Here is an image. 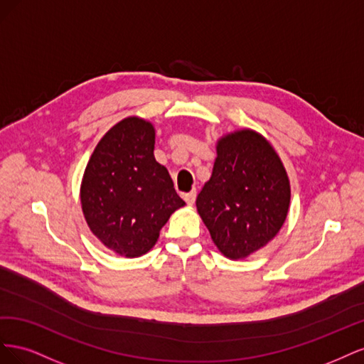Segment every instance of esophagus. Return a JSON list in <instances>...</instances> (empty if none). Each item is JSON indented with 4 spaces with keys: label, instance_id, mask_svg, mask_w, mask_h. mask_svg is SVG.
Here are the masks:
<instances>
[{
    "label": "esophagus",
    "instance_id": "34e87169",
    "mask_svg": "<svg viewBox=\"0 0 364 364\" xmlns=\"http://www.w3.org/2000/svg\"><path fill=\"white\" fill-rule=\"evenodd\" d=\"M196 196H197V193L193 190V191H190V193H186V194L183 196V199H185V202L188 203V205H193L194 200H196Z\"/></svg>",
    "mask_w": 364,
    "mask_h": 364
}]
</instances>
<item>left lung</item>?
<instances>
[{"label": "left lung", "instance_id": "8db88e82", "mask_svg": "<svg viewBox=\"0 0 364 364\" xmlns=\"http://www.w3.org/2000/svg\"><path fill=\"white\" fill-rule=\"evenodd\" d=\"M215 150L196 208L217 249L245 259L277 237L287 218L289 174L270 141L252 129L218 138Z\"/></svg>", "mask_w": 364, "mask_h": 364}]
</instances>
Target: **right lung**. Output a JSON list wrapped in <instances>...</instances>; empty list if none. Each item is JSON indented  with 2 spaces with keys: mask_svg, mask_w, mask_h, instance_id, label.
<instances>
[{
  "mask_svg": "<svg viewBox=\"0 0 364 364\" xmlns=\"http://www.w3.org/2000/svg\"><path fill=\"white\" fill-rule=\"evenodd\" d=\"M155 126L141 117L118 121L98 141L82 185V211L91 232L117 255L138 258L185 202L168 170L156 162Z\"/></svg>",
  "mask_w": 364,
  "mask_h": 364,
  "instance_id": "obj_1",
  "label": "right lung"
}]
</instances>
